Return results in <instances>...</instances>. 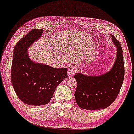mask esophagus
Returning a JSON list of instances; mask_svg holds the SVG:
<instances>
[{
	"label": "esophagus",
	"mask_w": 134,
	"mask_h": 134,
	"mask_svg": "<svg viewBox=\"0 0 134 134\" xmlns=\"http://www.w3.org/2000/svg\"><path fill=\"white\" fill-rule=\"evenodd\" d=\"M76 72V69L75 67L72 66H70L68 68V76L71 77Z\"/></svg>",
	"instance_id": "1"
}]
</instances>
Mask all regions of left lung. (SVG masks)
<instances>
[{"mask_svg": "<svg viewBox=\"0 0 134 134\" xmlns=\"http://www.w3.org/2000/svg\"><path fill=\"white\" fill-rule=\"evenodd\" d=\"M112 40L117 47V58L112 69L100 76L74 75L77 83L75 98L80 108L88 110L105 108L114 101L122 87L125 75L123 50L116 37Z\"/></svg>", "mask_w": 134, "mask_h": 134, "instance_id": "left-lung-1", "label": "left lung"}]
</instances>
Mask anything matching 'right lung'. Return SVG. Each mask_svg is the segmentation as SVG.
<instances>
[{"mask_svg":"<svg viewBox=\"0 0 134 134\" xmlns=\"http://www.w3.org/2000/svg\"><path fill=\"white\" fill-rule=\"evenodd\" d=\"M42 32V29H32L14 47L11 70L12 84L20 99L30 105L48 104L57 86L68 77L67 68L38 64L29 57L27 48L40 38Z\"/></svg>","mask_w":134,"mask_h":134,"instance_id":"1","label":"right lung"}]
</instances>
